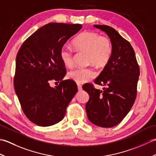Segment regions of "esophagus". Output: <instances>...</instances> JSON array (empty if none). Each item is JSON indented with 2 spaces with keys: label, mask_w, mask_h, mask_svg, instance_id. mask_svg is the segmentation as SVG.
Returning a JSON list of instances; mask_svg holds the SVG:
<instances>
[{
  "label": "esophagus",
  "mask_w": 156,
  "mask_h": 156,
  "mask_svg": "<svg viewBox=\"0 0 156 156\" xmlns=\"http://www.w3.org/2000/svg\"><path fill=\"white\" fill-rule=\"evenodd\" d=\"M77 87H78V90H82V86L80 85V84H77Z\"/></svg>",
  "instance_id": "1"
}]
</instances>
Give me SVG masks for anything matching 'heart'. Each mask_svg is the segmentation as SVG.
<instances>
[{
	"label": "heart",
	"mask_w": 156,
	"mask_h": 156,
	"mask_svg": "<svg viewBox=\"0 0 156 156\" xmlns=\"http://www.w3.org/2000/svg\"><path fill=\"white\" fill-rule=\"evenodd\" d=\"M78 51L86 53L88 64H92L98 68H104L110 60L112 48L111 39L107 36H102L94 31H84L79 34L72 42ZM61 60L66 67L74 65L72 49L64 45L59 52ZM97 73L92 68H78L68 72L69 79L78 84H83L92 80Z\"/></svg>",
	"instance_id": "b5f03b06"
}]
</instances>
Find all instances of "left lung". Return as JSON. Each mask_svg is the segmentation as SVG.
Masks as SVG:
<instances>
[{
	"label": "left lung",
	"instance_id": "obj_1",
	"mask_svg": "<svg viewBox=\"0 0 156 156\" xmlns=\"http://www.w3.org/2000/svg\"><path fill=\"white\" fill-rule=\"evenodd\" d=\"M94 26L108 35L112 51L108 63L94 81L105 86L103 90L96 89L92 84L82 87L90 96L86 111L93 124L112 127L122 121L133 107L137 97L140 68L130 43L114 28L103 25Z\"/></svg>",
	"mask_w": 156,
	"mask_h": 156
}]
</instances>
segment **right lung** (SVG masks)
I'll return each instance as SVG.
<instances>
[{"mask_svg": "<svg viewBox=\"0 0 156 156\" xmlns=\"http://www.w3.org/2000/svg\"><path fill=\"white\" fill-rule=\"evenodd\" d=\"M80 24L51 23L23 42L16 58L14 88L22 110L41 127L58 123L78 91L72 80H62L66 69L59 52L65 43L80 30ZM51 80L60 82L55 88Z\"/></svg>", "mask_w": 156, "mask_h": 156, "instance_id": "add662e5", "label": "right lung"}]
</instances>
